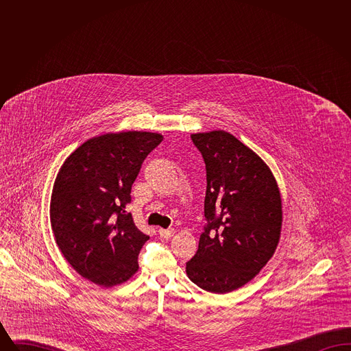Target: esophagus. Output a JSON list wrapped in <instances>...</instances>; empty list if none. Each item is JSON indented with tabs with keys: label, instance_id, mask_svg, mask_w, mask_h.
<instances>
[{
	"label": "esophagus",
	"instance_id": "1",
	"mask_svg": "<svg viewBox=\"0 0 351 351\" xmlns=\"http://www.w3.org/2000/svg\"><path fill=\"white\" fill-rule=\"evenodd\" d=\"M158 233H159V235H160L162 238H169V237L173 235L175 230H173V229H159Z\"/></svg>",
	"mask_w": 351,
	"mask_h": 351
}]
</instances>
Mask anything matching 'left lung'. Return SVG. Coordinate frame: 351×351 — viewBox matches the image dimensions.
Masks as SVG:
<instances>
[{
  "mask_svg": "<svg viewBox=\"0 0 351 351\" xmlns=\"http://www.w3.org/2000/svg\"><path fill=\"white\" fill-rule=\"evenodd\" d=\"M206 169L199 250L188 278L202 289L226 293L251 280L278 246L282 199L267 165L226 132L192 134Z\"/></svg>",
  "mask_w": 351,
  "mask_h": 351,
  "instance_id": "obj_1",
  "label": "left lung"
}]
</instances>
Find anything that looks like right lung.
Here are the masks:
<instances>
[{"label": "right lung", "instance_id": "obj_1", "mask_svg": "<svg viewBox=\"0 0 351 351\" xmlns=\"http://www.w3.org/2000/svg\"><path fill=\"white\" fill-rule=\"evenodd\" d=\"M163 136L147 132L104 134L73 151L51 196V228L58 247L83 278L102 287L126 282L150 238L126 205L145 158Z\"/></svg>", "mask_w": 351, "mask_h": 351}]
</instances>
